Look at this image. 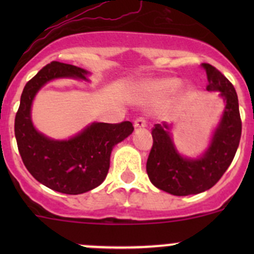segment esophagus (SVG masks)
<instances>
[{"label":"esophagus","mask_w":254,"mask_h":254,"mask_svg":"<svg viewBox=\"0 0 254 254\" xmlns=\"http://www.w3.org/2000/svg\"><path fill=\"white\" fill-rule=\"evenodd\" d=\"M135 129H139V127H146V120L145 118H137L134 122Z\"/></svg>","instance_id":"obj_1"}]
</instances>
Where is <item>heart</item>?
Masks as SVG:
<instances>
[{
  "label": "heart",
  "mask_w": 254,
  "mask_h": 254,
  "mask_svg": "<svg viewBox=\"0 0 254 254\" xmlns=\"http://www.w3.org/2000/svg\"><path fill=\"white\" fill-rule=\"evenodd\" d=\"M181 86V81L178 78H162V79H155V81H148L143 83L142 91L147 94H152V96H168V94L173 93L177 91ZM193 88L187 89V94L190 96L193 94Z\"/></svg>",
  "instance_id": "heart-1"
}]
</instances>
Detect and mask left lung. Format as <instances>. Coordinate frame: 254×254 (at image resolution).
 Wrapping results in <instances>:
<instances>
[{"instance_id":"obj_1","label":"left lung","mask_w":254,"mask_h":254,"mask_svg":"<svg viewBox=\"0 0 254 254\" xmlns=\"http://www.w3.org/2000/svg\"><path fill=\"white\" fill-rule=\"evenodd\" d=\"M207 76V91L219 92L225 111L205 152L196 158L184 157L173 143L167 123L152 129V148L146 171L156 188L173 195L199 194L214 187L231 165L240 143L242 122L234 86L217 68L201 64Z\"/></svg>"}]
</instances>
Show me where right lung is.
<instances>
[{
  "label": "right lung",
  "instance_id": "obj_1",
  "mask_svg": "<svg viewBox=\"0 0 254 254\" xmlns=\"http://www.w3.org/2000/svg\"><path fill=\"white\" fill-rule=\"evenodd\" d=\"M88 71L53 61L27 82L14 120L18 150L23 163L39 183L64 194H82L103 183L108 175L111 153L127 139L134 127L92 123L68 140H54L38 131L32 122V104L39 89L56 78L87 81Z\"/></svg>",
  "mask_w": 254,
  "mask_h": 254
}]
</instances>
